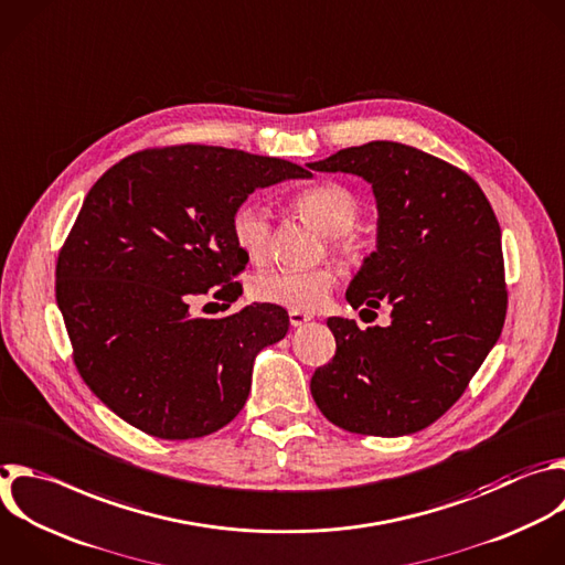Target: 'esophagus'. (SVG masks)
Listing matches in <instances>:
<instances>
[{
    "mask_svg": "<svg viewBox=\"0 0 565 565\" xmlns=\"http://www.w3.org/2000/svg\"><path fill=\"white\" fill-rule=\"evenodd\" d=\"M288 319H290V326L297 328V326H303L306 321H310L312 317L306 315V312H299V310H290V312H288Z\"/></svg>",
    "mask_w": 565,
    "mask_h": 565,
    "instance_id": "1",
    "label": "esophagus"
}]
</instances>
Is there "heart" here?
Returning <instances> with one entry per match:
<instances>
[{"mask_svg":"<svg viewBox=\"0 0 565 565\" xmlns=\"http://www.w3.org/2000/svg\"><path fill=\"white\" fill-rule=\"evenodd\" d=\"M292 211L297 217L321 235H326L328 250L345 264H354L363 257L365 242L354 231L361 213V202L354 191L339 181H317L292 198ZM231 231L237 248L250 262H264L270 250L273 217L270 211L257 202H244L237 206L231 220ZM337 286V270L332 266H319L312 270H266L250 284V292L257 301L275 303L281 308L312 312L319 310L332 288Z\"/></svg>","mask_w":565,"mask_h":565,"instance_id":"obj_1","label":"heart"}]
</instances>
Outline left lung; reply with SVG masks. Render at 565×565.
Masks as SVG:
<instances>
[{
  "label": "left lung",
  "mask_w": 565,
  "mask_h": 565,
  "mask_svg": "<svg viewBox=\"0 0 565 565\" xmlns=\"http://www.w3.org/2000/svg\"><path fill=\"white\" fill-rule=\"evenodd\" d=\"M308 166L372 183L377 250L345 299L363 310L391 306L386 328L328 319L337 350L312 374V399L348 433H419L466 393L501 334L508 290L494 211L468 172L397 141L343 148Z\"/></svg>",
  "instance_id": "obj_1"
}]
</instances>
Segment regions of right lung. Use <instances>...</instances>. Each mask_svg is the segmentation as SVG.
I'll return each mask as SVG.
<instances>
[{
    "mask_svg": "<svg viewBox=\"0 0 565 565\" xmlns=\"http://www.w3.org/2000/svg\"><path fill=\"white\" fill-rule=\"evenodd\" d=\"M310 177L292 161L235 148H146L88 191L60 250L55 295L86 386L159 439H198L231 424L250 393L253 359L286 337L288 312L255 303L193 317L191 301H237L248 264L231 220L255 188ZM224 306V303H222Z\"/></svg>",
    "mask_w": 565,
    "mask_h": 565,
    "instance_id": "1",
    "label": "right lung"
}]
</instances>
